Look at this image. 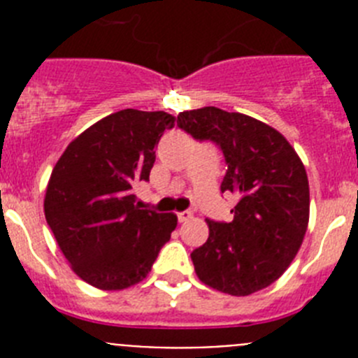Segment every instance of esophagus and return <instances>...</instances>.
<instances>
[{
  "label": "esophagus",
  "mask_w": 358,
  "mask_h": 358,
  "mask_svg": "<svg viewBox=\"0 0 358 358\" xmlns=\"http://www.w3.org/2000/svg\"><path fill=\"white\" fill-rule=\"evenodd\" d=\"M189 218H192V211H181V213H177V220H179V222H186Z\"/></svg>",
  "instance_id": "34e87169"
}]
</instances>
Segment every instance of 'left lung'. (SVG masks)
Segmentation results:
<instances>
[{"mask_svg": "<svg viewBox=\"0 0 358 358\" xmlns=\"http://www.w3.org/2000/svg\"><path fill=\"white\" fill-rule=\"evenodd\" d=\"M197 141H213L226 159L220 192L238 197L231 222L208 220L210 236L192 252L202 283L249 296L285 273L305 238L310 189L301 159L267 123L217 107L177 116Z\"/></svg>", "mask_w": 358, "mask_h": 358, "instance_id": "1", "label": "left lung"}]
</instances>
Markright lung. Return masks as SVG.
<instances>
[{
    "mask_svg": "<svg viewBox=\"0 0 358 358\" xmlns=\"http://www.w3.org/2000/svg\"><path fill=\"white\" fill-rule=\"evenodd\" d=\"M173 122L164 110H118L85 129L57 161L44 215L85 283L102 290L136 285L170 240L176 215L141 210L132 188L148 181L156 145Z\"/></svg>",
    "mask_w": 358,
    "mask_h": 358,
    "instance_id": "right-lung-1",
    "label": "right lung"
}]
</instances>
